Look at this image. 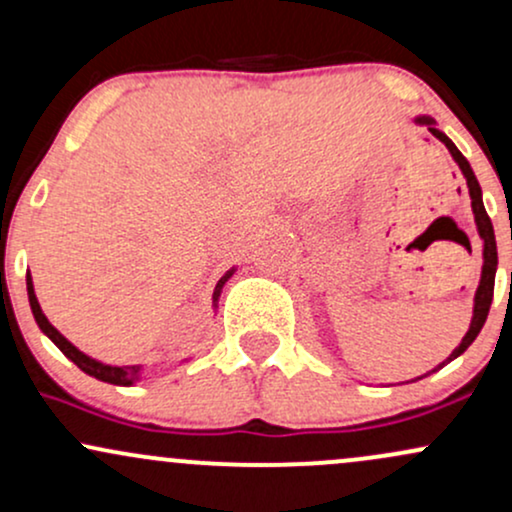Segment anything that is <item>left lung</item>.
<instances>
[{
  "mask_svg": "<svg viewBox=\"0 0 512 512\" xmlns=\"http://www.w3.org/2000/svg\"><path fill=\"white\" fill-rule=\"evenodd\" d=\"M421 125H428V132L433 134V137H438L440 142L448 146V151L452 154V158L457 161V166L462 168L464 178H467V187H469V197H472V209H474V219H477V228H479V236L484 238V269H481V281H479V289H477V298H474V317H472V325H469V332L464 334L462 344L457 346L455 351H452L450 358L445 363H450L452 358H457L460 354L467 351V346L477 339V334L481 332V327H484L486 322V315H489V308H491V301H493V281H496V264H498V252H496V236H493V226H491V219L489 214H486L484 209V202H481V187L477 178H474L472 173V166H469V161L460 154V149H457L455 144L450 142L448 137H445L440 129L433 127V120L431 117H419ZM445 363H440L438 368H443ZM436 368V370H438ZM428 375V373H426Z\"/></svg>",
  "mask_w": 512,
  "mask_h": 512,
  "instance_id": "left-lung-1",
  "label": "left lung"
}]
</instances>
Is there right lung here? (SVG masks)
<instances>
[{
  "label": "right lung",
  "mask_w": 512,
  "mask_h": 512,
  "mask_svg": "<svg viewBox=\"0 0 512 512\" xmlns=\"http://www.w3.org/2000/svg\"><path fill=\"white\" fill-rule=\"evenodd\" d=\"M228 276H231V272H228V274L223 276V279L219 281V284H216L214 301H219V291H221L223 281H226ZM26 286H28V301H31V310H33L35 322H38L40 330L48 334L52 342L57 344V349H60L62 354L69 358V361H74L76 366L84 370V373L93 375V378H98V380H103V383H110V385H132V383H134V378H137V373H139V366H122V368H120V366H105V363H98V361H93V358H88L86 354H81V351L76 349V346L69 344L67 339H64L62 334L57 332L55 327L50 325L48 317L43 315V310H40V305H38V298H35L31 274L26 276Z\"/></svg>",
  "instance_id": "1"
}]
</instances>
